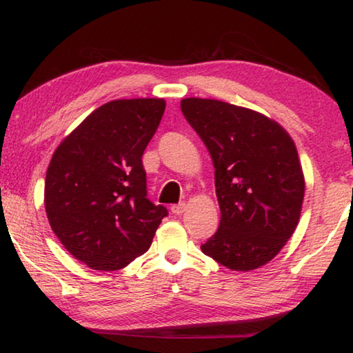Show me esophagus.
Wrapping results in <instances>:
<instances>
[{
    "label": "esophagus",
    "mask_w": 353,
    "mask_h": 353,
    "mask_svg": "<svg viewBox=\"0 0 353 353\" xmlns=\"http://www.w3.org/2000/svg\"><path fill=\"white\" fill-rule=\"evenodd\" d=\"M185 210H187V204H185V202H181V204L171 205V212L174 213V214H182Z\"/></svg>",
    "instance_id": "esophagus-1"
}]
</instances>
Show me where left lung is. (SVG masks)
<instances>
[{
    "label": "left lung",
    "instance_id": "obj_1",
    "mask_svg": "<svg viewBox=\"0 0 353 353\" xmlns=\"http://www.w3.org/2000/svg\"><path fill=\"white\" fill-rule=\"evenodd\" d=\"M181 109L214 166L221 221L202 252L234 271L266 265L301 218L305 181L294 141L279 123L246 107L187 98Z\"/></svg>",
    "mask_w": 353,
    "mask_h": 353
}]
</instances>
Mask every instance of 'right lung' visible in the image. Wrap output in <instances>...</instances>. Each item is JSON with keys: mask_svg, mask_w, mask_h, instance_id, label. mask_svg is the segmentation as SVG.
I'll use <instances>...</instances> for the list:
<instances>
[{"mask_svg": "<svg viewBox=\"0 0 353 353\" xmlns=\"http://www.w3.org/2000/svg\"><path fill=\"white\" fill-rule=\"evenodd\" d=\"M159 98L98 107L57 146L45 208L63 248L88 268L117 271L143 255L168 214L148 199L143 152L165 112Z\"/></svg>", "mask_w": 353, "mask_h": 353, "instance_id": "obj_1", "label": "right lung"}]
</instances>
